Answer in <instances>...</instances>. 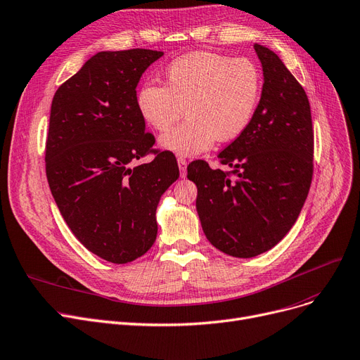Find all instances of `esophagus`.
Returning <instances> with one entry per match:
<instances>
[{
    "label": "esophagus",
    "instance_id": "esophagus-1",
    "mask_svg": "<svg viewBox=\"0 0 360 360\" xmlns=\"http://www.w3.org/2000/svg\"><path fill=\"white\" fill-rule=\"evenodd\" d=\"M178 166H179L181 176L185 178V175H186V160L184 158H178Z\"/></svg>",
    "mask_w": 360,
    "mask_h": 360
}]
</instances>
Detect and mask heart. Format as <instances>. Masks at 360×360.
Instances as JSON below:
<instances>
[{"label": "heart", "mask_w": 360, "mask_h": 360, "mask_svg": "<svg viewBox=\"0 0 360 360\" xmlns=\"http://www.w3.org/2000/svg\"><path fill=\"white\" fill-rule=\"evenodd\" d=\"M262 76L247 58L198 51L172 61L166 85L146 81L136 92V108L154 131H167L184 112V123L160 136L162 148L197 155L213 143L232 141L252 122L259 104Z\"/></svg>", "instance_id": "heart-1"}]
</instances>
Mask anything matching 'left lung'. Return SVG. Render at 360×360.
Wrapping results in <instances>:
<instances>
[{"label": "left lung", "instance_id": "left-lung-1", "mask_svg": "<svg viewBox=\"0 0 360 360\" xmlns=\"http://www.w3.org/2000/svg\"><path fill=\"white\" fill-rule=\"evenodd\" d=\"M262 97L248 128L221 153L231 170L188 165L207 240L233 257H255L283 240L299 217L314 175L310 104L281 58L255 44Z\"/></svg>", "mask_w": 360, "mask_h": 360}]
</instances>
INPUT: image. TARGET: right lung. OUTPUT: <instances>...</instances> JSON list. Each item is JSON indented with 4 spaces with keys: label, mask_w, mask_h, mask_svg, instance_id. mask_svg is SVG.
I'll return each mask as SVG.
<instances>
[{
    "label": "right lung",
    "mask_w": 360,
    "mask_h": 360,
    "mask_svg": "<svg viewBox=\"0 0 360 360\" xmlns=\"http://www.w3.org/2000/svg\"><path fill=\"white\" fill-rule=\"evenodd\" d=\"M163 56L153 50L101 51L54 94L45 172L57 207L91 253L128 263L158 237L155 209L179 178L176 158L154 150L136 108V85ZM148 153L150 164L136 162Z\"/></svg>",
    "instance_id": "1"
}]
</instances>
